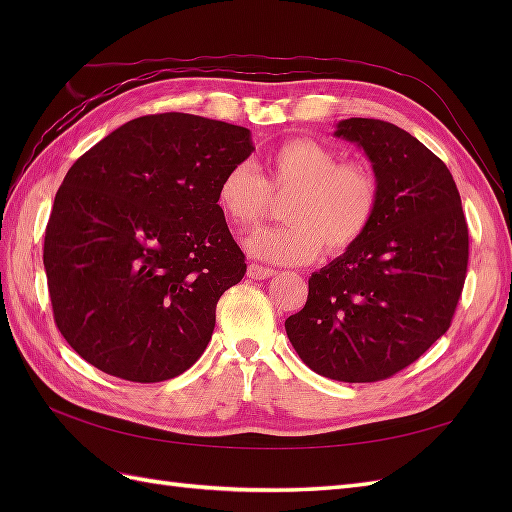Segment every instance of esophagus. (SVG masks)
<instances>
[{
  "label": "esophagus",
  "instance_id": "34e87169",
  "mask_svg": "<svg viewBox=\"0 0 512 512\" xmlns=\"http://www.w3.org/2000/svg\"><path fill=\"white\" fill-rule=\"evenodd\" d=\"M273 275H275L273 268H266V266H259V264L248 266V277L250 279H270Z\"/></svg>",
  "mask_w": 512,
  "mask_h": 512
}]
</instances>
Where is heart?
<instances>
[{"mask_svg": "<svg viewBox=\"0 0 512 512\" xmlns=\"http://www.w3.org/2000/svg\"><path fill=\"white\" fill-rule=\"evenodd\" d=\"M266 180L239 162L217 184L215 200L224 220L248 231L268 213L270 191L288 200L279 228L257 231L246 239L255 257L279 264H303L317 257L323 244L343 253L361 239L380 206V182L365 162H341L339 151L314 138H290L268 154Z\"/></svg>", "mask_w": 512, "mask_h": 512, "instance_id": "b5f03b06", "label": "heart"}]
</instances>
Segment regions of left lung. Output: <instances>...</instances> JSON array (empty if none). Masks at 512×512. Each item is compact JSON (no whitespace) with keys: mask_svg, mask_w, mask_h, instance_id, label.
<instances>
[{"mask_svg":"<svg viewBox=\"0 0 512 512\" xmlns=\"http://www.w3.org/2000/svg\"><path fill=\"white\" fill-rule=\"evenodd\" d=\"M380 182L374 224L308 279L286 334L312 372L343 383L398 374L451 328L469 266V226L447 165L405 129L347 118Z\"/></svg>","mask_w":512,"mask_h":512,"instance_id":"1","label":"left lung"}]
</instances>
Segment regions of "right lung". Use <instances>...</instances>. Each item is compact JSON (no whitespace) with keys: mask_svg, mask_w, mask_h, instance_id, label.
Returning a JSON list of instances; mask_svg holds the SVG:
<instances>
[{"mask_svg":"<svg viewBox=\"0 0 512 512\" xmlns=\"http://www.w3.org/2000/svg\"><path fill=\"white\" fill-rule=\"evenodd\" d=\"M246 127L167 112L114 129L74 162L43 242L54 323L101 372L160 383L198 361L215 306L246 273L215 193Z\"/></svg>","mask_w":512,"mask_h":512,"instance_id":"right-lung-1","label":"right lung"}]
</instances>
